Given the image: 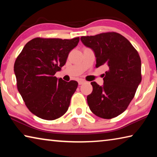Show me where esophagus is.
I'll list each match as a JSON object with an SVG mask.
<instances>
[{
    "instance_id": "1",
    "label": "esophagus",
    "mask_w": 157,
    "mask_h": 157,
    "mask_svg": "<svg viewBox=\"0 0 157 157\" xmlns=\"http://www.w3.org/2000/svg\"><path fill=\"white\" fill-rule=\"evenodd\" d=\"M84 82H85V80L81 79H79V80L78 81V84H79V85H82V84H84Z\"/></svg>"
}]
</instances>
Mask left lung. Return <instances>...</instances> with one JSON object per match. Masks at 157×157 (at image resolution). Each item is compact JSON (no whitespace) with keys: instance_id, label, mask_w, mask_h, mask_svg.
I'll return each mask as SVG.
<instances>
[{"instance_id":"1","label":"left lung","mask_w":157,"mask_h":157,"mask_svg":"<svg viewBox=\"0 0 157 157\" xmlns=\"http://www.w3.org/2000/svg\"><path fill=\"white\" fill-rule=\"evenodd\" d=\"M85 46L93 49L98 68L108 66L100 86L91 82L93 91L87 96L90 109L100 118L110 119L128 107L141 82V61L139 52L125 37L115 32L81 37Z\"/></svg>"}]
</instances>
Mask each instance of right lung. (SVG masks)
Listing matches in <instances>:
<instances>
[{
	"label": "right lung",
	"instance_id": "1",
	"mask_svg": "<svg viewBox=\"0 0 157 157\" xmlns=\"http://www.w3.org/2000/svg\"><path fill=\"white\" fill-rule=\"evenodd\" d=\"M79 37L71 39L36 37L28 41L15 61L18 91L30 111L39 118H60L70 105L78 82L55 76L65 64Z\"/></svg>",
	"mask_w": 157,
	"mask_h": 157
}]
</instances>
